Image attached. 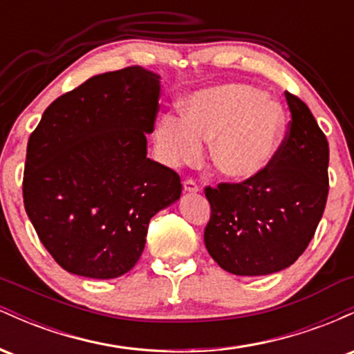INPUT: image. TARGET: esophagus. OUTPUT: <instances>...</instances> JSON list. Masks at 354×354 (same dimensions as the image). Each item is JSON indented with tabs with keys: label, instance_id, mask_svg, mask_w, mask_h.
I'll use <instances>...</instances> for the list:
<instances>
[{
	"label": "esophagus",
	"instance_id": "obj_1",
	"mask_svg": "<svg viewBox=\"0 0 354 354\" xmlns=\"http://www.w3.org/2000/svg\"><path fill=\"white\" fill-rule=\"evenodd\" d=\"M183 189H185L186 193H198V191H200V186L196 185L194 180H186L183 183Z\"/></svg>",
	"mask_w": 354,
	"mask_h": 354
}]
</instances>
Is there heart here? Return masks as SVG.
<instances>
[{"mask_svg": "<svg viewBox=\"0 0 354 354\" xmlns=\"http://www.w3.org/2000/svg\"><path fill=\"white\" fill-rule=\"evenodd\" d=\"M283 109L259 89L221 84L193 93L185 116L163 115L154 128V146L169 166L201 160L211 145V160L223 176L246 183L273 161L283 141Z\"/></svg>", "mask_w": 354, "mask_h": 354, "instance_id": "obj_1", "label": "heart"}]
</instances>
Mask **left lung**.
<instances>
[{
  "label": "left lung",
  "instance_id": "8db88e82",
  "mask_svg": "<svg viewBox=\"0 0 354 354\" xmlns=\"http://www.w3.org/2000/svg\"><path fill=\"white\" fill-rule=\"evenodd\" d=\"M284 96L291 121L270 166L251 181L205 188L211 205L205 245L228 273L263 276L293 265L326 206L328 140L310 108Z\"/></svg>",
  "mask_w": 354,
  "mask_h": 354
}]
</instances>
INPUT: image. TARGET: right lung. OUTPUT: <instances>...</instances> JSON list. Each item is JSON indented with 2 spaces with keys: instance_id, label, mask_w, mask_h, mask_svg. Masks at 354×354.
<instances>
[{
  "instance_id": "1",
  "label": "right lung",
  "mask_w": 354,
  "mask_h": 354,
  "mask_svg": "<svg viewBox=\"0 0 354 354\" xmlns=\"http://www.w3.org/2000/svg\"><path fill=\"white\" fill-rule=\"evenodd\" d=\"M160 89V76L141 66L93 76L53 101L31 133L24 209L63 270L128 273L149 219L180 200L178 173L146 156Z\"/></svg>"
}]
</instances>
